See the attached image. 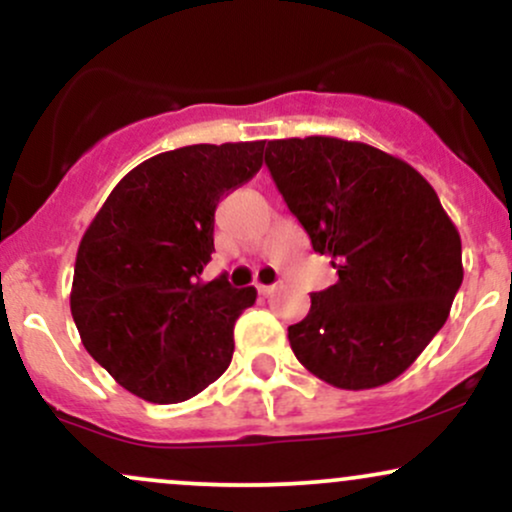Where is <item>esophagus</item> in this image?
<instances>
[{
	"mask_svg": "<svg viewBox=\"0 0 512 512\" xmlns=\"http://www.w3.org/2000/svg\"><path fill=\"white\" fill-rule=\"evenodd\" d=\"M257 291H260L262 293V296H272V293L276 291V284H269V286H257Z\"/></svg>",
	"mask_w": 512,
	"mask_h": 512,
	"instance_id": "34e87169",
	"label": "esophagus"
}]
</instances>
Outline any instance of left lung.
Masks as SVG:
<instances>
[{
    "label": "left lung",
    "instance_id": "obj_1",
    "mask_svg": "<svg viewBox=\"0 0 512 512\" xmlns=\"http://www.w3.org/2000/svg\"><path fill=\"white\" fill-rule=\"evenodd\" d=\"M264 163L339 281L289 327L293 354L342 390L402 375L436 337L462 284V243L424 175L361 142L274 139Z\"/></svg>",
    "mask_w": 512,
    "mask_h": 512
}]
</instances>
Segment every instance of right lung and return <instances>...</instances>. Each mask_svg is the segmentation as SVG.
<instances>
[{
    "instance_id": "add662e5",
    "label": "right lung",
    "mask_w": 512,
    "mask_h": 512,
    "mask_svg": "<svg viewBox=\"0 0 512 512\" xmlns=\"http://www.w3.org/2000/svg\"><path fill=\"white\" fill-rule=\"evenodd\" d=\"M264 142L192 144L139 163L81 238L69 305L86 351L132 395L175 404L228 368L257 291L202 281L214 211L262 168Z\"/></svg>"
}]
</instances>
